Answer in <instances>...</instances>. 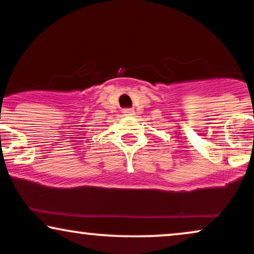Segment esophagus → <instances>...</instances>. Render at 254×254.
Returning a JSON list of instances; mask_svg holds the SVG:
<instances>
[{"label": "esophagus", "instance_id": "obj_1", "mask_svg": "<svg viewBox=\"0 0 254 254\" xmlns=\"http://www.w3.org/2000/svg\"><path fill=\"white\" fill-rule=\"evenodd\" d=\"M123 115L127 116V117H132L135 115V111L131 110V109H124L123 110Z\"/></svg>", "mask_w": 254, "mask_h": 254}]
</instances>
